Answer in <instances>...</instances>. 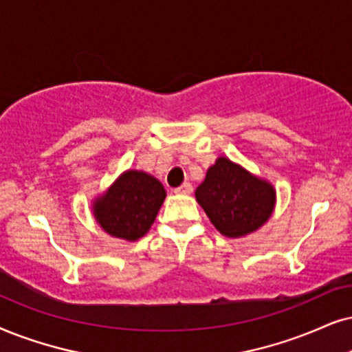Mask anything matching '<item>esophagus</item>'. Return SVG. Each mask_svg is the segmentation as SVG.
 <instances>
[{
	"instance_id": "34e87169",
	"label": "esophagus",
	"mask_w": 352,
	"mask_h": 352,
	"mask_svg": "<svg viewBox=\"0 0 352 352\" xmlns=\"http://www.w3.org/2000/svg\"><path fill=\"white\" fill-rule=\"evenodd\" d=\"M173 191H175L177 195H190L191 191H193V186H191V184H188V182H185L184 185H180L179 188H175Z\"/></svg>"
}]
</instances>
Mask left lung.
I'll use <instances>...</instances> for the list:
<instances>
[{"mask_svg": "<svg viewBox=\"0 0 352 352\" xmlns=\"http://www.w3.org/2000/svg\"><path fill=\"white\" fill-rule=\"evenodd\" d=\"M195 197L212 226L232 239L260 229L273 214L276 204V190L270 182L228 157H217L214 166L208 168Z\"/></svg>", "mask_w": 352, "mask_h": 352, "instance_id": "8db88e82", "label": "left lung"}]
</instances>
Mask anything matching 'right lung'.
Masks as SVG:
<instances>
[{"label":"right lung","mask_w":352,"mask_h":352,"mask_svg":"<svg viewBox=\"0 0 352 352\" xmlns=\"http://www.w3.org/2000/svg\"><path fill=\"white\" fill-rule=\"evenodd\" d=\"M166 199L161 182L143 170H126L92 203L96 221L112 237L135 242L148 232Z\"/></svg>","instance_id":"obj_1"}]
</instances>
